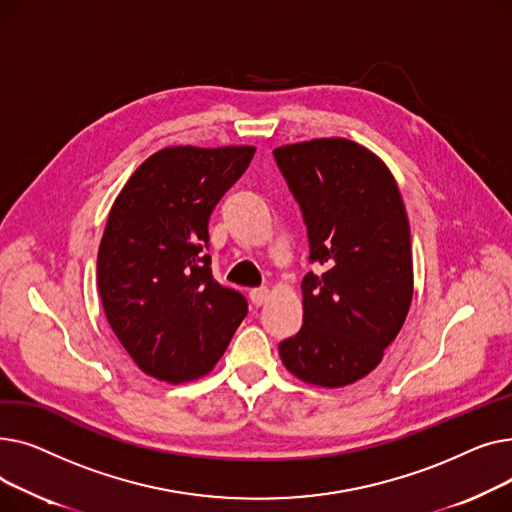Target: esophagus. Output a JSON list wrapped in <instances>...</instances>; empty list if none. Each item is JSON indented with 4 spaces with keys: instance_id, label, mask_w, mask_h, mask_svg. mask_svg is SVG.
Listing matches in <instances>:
<instances>
[{
    "instance_id": "1",
    "label": "esophagus",
    "mask_w": 512,
    "mask_h": 512,
    "mask_svg": "<svg viewBox=\"0 0 512 512\" xmlns=\"http://www.w3.org/2000/svg\"><path fill=\"white\" fill-rule=\"evenodd\" d=\"M267 299H270V290H267L265 286L251 290V301H253V305L261 307V305L267 303Z\"/></svg>"
}]
</instances>
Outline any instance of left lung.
I'll return each instance as SVG.
<instances>
[{"mask_svg":"<svg viewBox=\"0 0 512 512\" xmlns=\"http://www.w3.org/2000/svg\"><path fill=\"white\" fill-rule=\"evenodd\" d=\"M309 236L303 326L280 342L299 380L340 388L380 365L413 299L411 230L394 176L359 143L315 139L274 149Z\"/></svg>","mask_w":512,"mask_h":512,"instance_id":"8db88e82","label":"left lung"}]
</instances>
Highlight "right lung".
<instances>
[{
  "mask_svg": "<svg viewBox=\"0 0 512 512\" xmlns=\"http://www.w3.org/2000/svg\"><path fill=\"white\" fill-rule=\"evenodd\" d=\"M255 147H168L124 184L97 253L107 321L145 373L186 382L220 361L247 299L213 280L209 218Z\"/></svg>",
  "mask_w": 512,
  "mask_h": 512,
  "instance_id": "add662e5",
  "label": "right lung"
}]
</instances>
